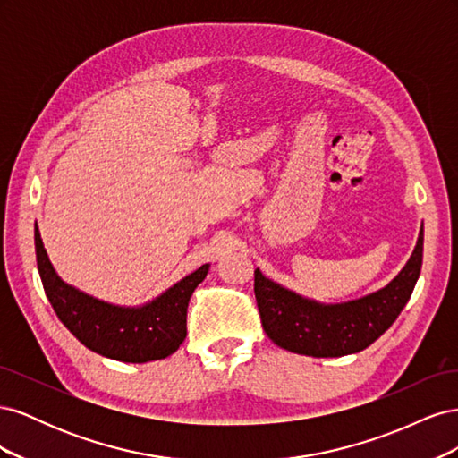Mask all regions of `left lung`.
I'll use <instances>...</instances> for the list:
<instances>
[{
    "label": "left lung",
    "mask_w": 458,
    "mask_h": 458,
    "mask_svg": "<svg viewBox=\"0 0 458 458\" xmlns=\"http://www.w3.org/2000/svg\"><path fill=\"white\" fill-rule=\"evenodd\" d=\"M424 229L417 246L394 279L363 298L321 303L300 296L254 271V293L266 335L283 350L311 357L357 353L394 325L409 301L422 267Z\"/></svg>",
    "instance_id": "left-lung-1"
}]
</instances>
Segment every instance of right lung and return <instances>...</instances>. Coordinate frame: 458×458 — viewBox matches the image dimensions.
<instances>
[{"label": "right lung", "instance_id": "right-lung-1", "mask_svg": "<svg viewBox=\"0 0 458 458\" xmlns=\"http://www.w3.org/2000/svg\"><path fill=\"white\" fill-rule=\"evenodd\" d=\"M38 271L61 323L88 350L123 363H147L177 352L187 336V306L204 281L210 263L183 276L165 293L143 306H114L66 284L55 271L34 227Z\"/></svg>", "mask_w": 458, "mask_h": 458}]
</instances>
